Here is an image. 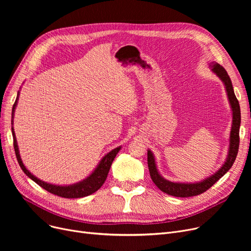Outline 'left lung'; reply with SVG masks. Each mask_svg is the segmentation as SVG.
Returning a JSON list of instances; mask_svg holds the SVG:
<instances>
[{
    "mask_svg": "<svg viewBox=\"0 0 251 251\" xmlns=\"http://www.w3.org/2000/svg\"><path fill=\"white\" fill-rule=\"evenodd\" d=\"M208 66H209L210 71H212L215 75H217V77H219L220 80L223 82L224 86H225L227 98H228L230 108L232 111V125H231L230 137H229L228 153H227L225 162L223 163V165L216 171V172L210 176L202 179L201 181L174 182L164 178L161 175L160 171L156 166L153 152L151 150H148V165H149L151 180L157 186V188L161 189L163 192L169 195L176 196V197H189V196H195L201 193H203L208 188L212 187L220 178H222L228 172L236 160L237 153H238L239 129H240V123H241V113H240L239 101L236 99L232 81L227 71L216 62H210Z\"/></svg>",
    "mask_w": 251,
    "mask_h": 251,
    "instance_id": "1",
    "label": "left lung"
}]
</instances>
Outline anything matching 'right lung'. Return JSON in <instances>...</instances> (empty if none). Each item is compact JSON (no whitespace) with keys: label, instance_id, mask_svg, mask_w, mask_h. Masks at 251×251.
<instances>
[{"label":"right lung","instance_id":"1","mask_svg":"<svg viewBox=\"0 0 251 251\" xmlns=\"http://www.w3.org/2000/svg\"><path fill=\"white\" fill-rule=\"evenodd\" d=\"M19 95H20V90H18V92H17V98H16L15 103H14V105H13V109H12V134H13V140H14V149H15L17 161H18L20 168L22 169L23 172L27 175L32 181H34L36 184H38L39 186L43 187L47 191L55 194V195L64 197V199H80V197L90 195L94 192H96L97 190H99L102 186V184L104 183L105 179H107L111 165L116 157L117 153L120 151L122 147H118V148L112 150L111 151H109L108 153H105L101 157V160L97 165L95 170L92 171V172L85 179L79 181L77 183L69 184V185H57V184H51V183L41 180L36 176H34L30 172V171L24 166V164L21 160V156H20L14 127H13V124H14V114H15V110H16L17 103H18Z\"/></svg>","mask_w":251,"mask_h":251}]
</instances>
